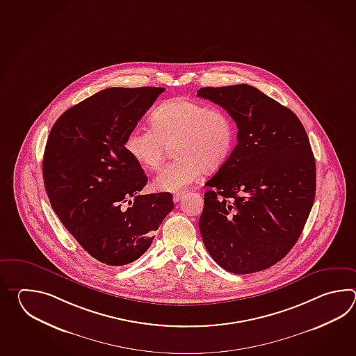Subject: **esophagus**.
<instances>
[{"instance_id": "34e87169", "label": "esophagus", "mask_w": 356, "mask_h": 356, "mask_svg": "<svg viewBox=\"0 0 356 356\" xmlns=\"http://www.w3.org/2000/svg\"><path fill=\"white\" fill-rule=\"evenodd\" d=\"M183 197H184V192H175V195H173V201L175 202H179Z\"/></svg>"}]
</instances>
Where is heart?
<instances>
[{"label":"heart","mask_w":356,"mask_h":356,"mask_svg":"<svg viewBox=\"0 0 356 356\" xmlns=\"http://www.w3.org/2000/svg\"><path fill=\"white\" fill-rule=\"evenodd\" d=\"M152 127L137 124L129 129L124 149L146 169L160 167L168 145L173 144L175 160L154 178L158 191L177 192L196 181L202 170L222 167L234 149V121L220 108L192 99H170L150 117Z\"/></svg>","instance_id":"b5f03b06"}]
</instances>
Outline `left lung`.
<instances>
[{
    "mask_svg": "<svg viewBox=\"0 0 356 356\" xmlns=\"http://www.w3.org/2000/svg\"><path fill=\"white\" fill-rule=\"evenodd\" d=\"M197 97L222 106L238 144L207 181L200 232L212 259L229 273L277 264L300 236L316 196V160L302 122L256 88H202Z\"/></svg>",
    "mask_w": 356,
    "mask_h": 356,
    "instance_id": "left-lung-1",
    "label": "left lung"
}]
</instances>
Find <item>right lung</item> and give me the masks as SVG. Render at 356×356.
<instances>
[{"mask_svg": "<svg viewBox=\"0 0 356 356\" xmlns=\"http://www.w3.org/2000/svg\"><path fill=\"white\" fill-rule=\"evenodd\" d=\"M164 90L99 91L62 114L47 140L43 179L51 206L102 264L123 266L141 257L175 207L169 192L140 195L147 177L124 149L129 129Z\"/></svg>", "mask_w": 356, "mask_h": 356, "instance_id": "obj_1", "label": "right lung"}]
</instances>
